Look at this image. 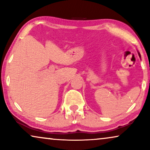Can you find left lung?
Wrapping results in <instances>:
<instances>
[{
    "label": "left lung",
    "instance_id": "obj_1",
    "mask_svg": "<svg viewBox=\"0 0 150 150\" xmlns=\"http://www.w3.org/2000/svg\"><path fill=\"white\" fill-rule=\"evenodd\" d=\"M139 57H141V55H140V54H139Z\"/></svg>",
    "mask_w": 150,
    "mask_h": 150
}]
</instances>
